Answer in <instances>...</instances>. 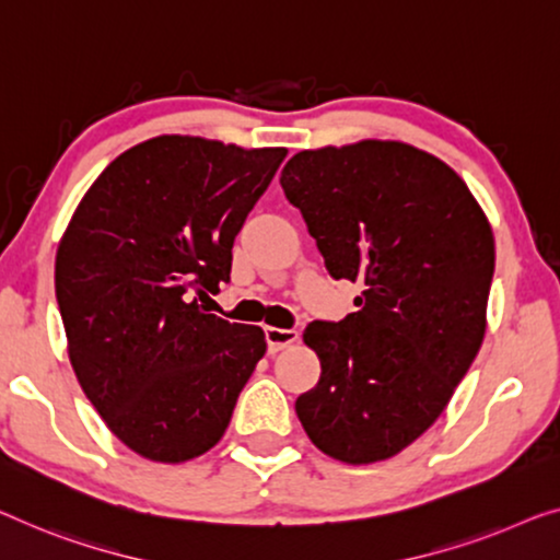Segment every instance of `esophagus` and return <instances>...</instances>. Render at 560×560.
<instances>
[{"label": "esophagus", "mask_w": 560, "mask_h": 560, "mask_svg": "<svg viewBox=\"0 0 560 560\" xmlns=\"http://www.w3.org/2000/svg\"><path fill=\"white\" fill-rule=\"evenodd\" d=\"M299 339L296 329H279V327H266V345H269V352L277 354L281 349H287Z\"/></svg>", "instance_id": "1"}]
</instances>
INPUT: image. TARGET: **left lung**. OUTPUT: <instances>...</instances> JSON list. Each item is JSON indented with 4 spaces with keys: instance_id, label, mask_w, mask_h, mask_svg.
I'll use <instances>...</instances> for the list:
<instances>
[{
    "instance_id": "8db88e82",
    "label": "left lung",
    "mask_w": 560,
    "mask_h": 560,
    "mask_svg": "<svg viewBox=\"0 0 560 560\" xmlns=\"http://www.w3.org/2000/svg\"><path fill=\"white\" fill-rule=\"evenodd\" d=\"M289 203L357 312L304 331L322 362L296 399L308 440L347 465L402 453L445 410L486 337L495 238L465 180L399 140L302 150Z\"/></svg>"
}]
</instances>
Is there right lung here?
<instances>
[{
    "mask_svg": "<svg viewBox=\"0 0 560 560\" xmlns=\"http://www.w3.org/2000/svg\"><path fill=\"white\" fill-rule=\"evenodd\" d=\"M283 158L158 136L115 158L74 208L55 258L67 354L113 435L145 460L208 453L266 352L261 327L206 302Z\"/></svg>",
    "mask_w": 560,
    "mask_h": 560,
    "instance_id": "1",
    "label": "right lung"
}]
</instances>
